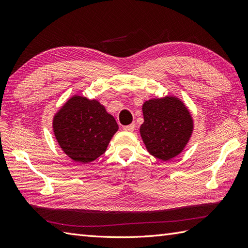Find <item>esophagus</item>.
I'll return each instance as SVG.
<instances>
[{"label":"esophagus","instance_id":"1","mask_svg":"<svg viewBox=\"0 0 248 248\" xmlns=\"http://www.w3.org/2000/svg\"><path fill=\"white\" fill-rule=\"evenodd\" d=\"M135 129V125L134 124H128V125H124V130L127 131V132H132V131H134Z\"/></svg>","mask_w":248,"mask_h":248}]
</instances>
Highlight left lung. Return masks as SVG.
I'll return each instance as SVG.
<instances>
[{
    "label": "left lung",
    "instance_id": "left-lung-1",
    "mask_svg": "<svg viewBox=\"0 0 248 248\" xmlns=\"http://www.w3.org/2000/svg\"><path fill=\"white\" fill-rule=\"evenodd\" d=\"M144 124L140 132L149 154L168 161L181 154L193 132V119L175 97L151 99L143 104Z\"/></svg>",
    "mask_w": 248,
    "mask_h": 248
}]
</instances>
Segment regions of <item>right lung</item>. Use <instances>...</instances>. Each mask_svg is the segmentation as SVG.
Segmentation results:
<instances>
[{
	"instance_id": "obj_1",
	"label": "right lung",
	"mask_w": 248,
	"mask_h": 248,
	"mask_svg": "<svg viewBox=\"0 0 248 248\" xmlns=\"http://www.w3.org/2000/svg\"><path fill=\"white\" fill-rule=\"evenodd\" d=\"M118 124L97 100L73 96L53 118L57 143L65 154L78 163L93 162L103 155Z\"/></svg>"
}]
</instances>
